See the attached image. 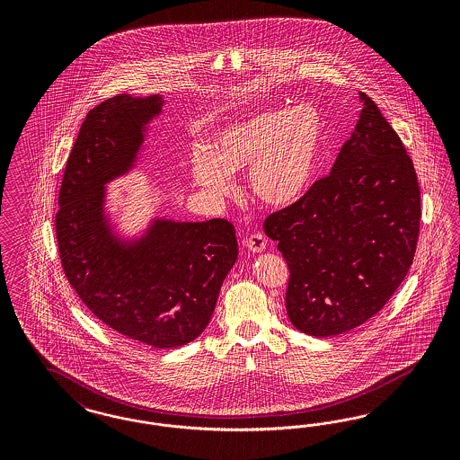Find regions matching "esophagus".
I'll list each match as a JSON object with an SVG mask.
<instances>
[{
  "instance_id": "esophagus-1",
  "label": "esophagus",
  "mask_w": 460,
  "mask_h": 460,
  "mask_svg": "<svg viewBox=\"0 0 460 460\" xmlns=\"http://www.w3.org/2000/svg\"><path fill=\"white\" fill-rule=\"evenodd\" d=\"M244 244H246V248L252 251V252H261V251L266 248L265 234H261V233H254V234H251L250 237H246Z\"/></svg>"
}]
</instances>
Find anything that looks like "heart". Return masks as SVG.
Segmentation results:
<instances>
[{
  "mask_svg": "<svg viewBox=\"0 0 460 460\" xmlns=\"http://www.w3.org/2000/svg\"><path fill=\"white\" fill-rule=\"evenodd\" d=\"M321 141V112L310 104L258 112L219 129L214 148L194 146L192 179L209 199L224 200L234 192L233 173L250 170L252 194L287 206L305 192Z\"/></svg>",
  "mask_w": 460,
  "mask_h": 460,
  "instance_id": "b5f03b06",
  "label": "heart"
}]
</instances>
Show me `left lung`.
<instances>
[{
  "mask_svg": "<svg viewBox=\"0 0 460 460\" xmlns=\"http://www.w3.org/2000/svg\"><path fill=\"white\" fill-rule=\"evenodd\" d=\"M359 98V121L331 173L265 219L290 271L288 319L315 337L348 332L376 315L417 251L413 162L376 102L364 93Z\"/></svg>",
  "mask_w": 460,
  "mask_h": 460,
  "instance_id": "obj_1",
  "label": "left lung"
}]
</instances>
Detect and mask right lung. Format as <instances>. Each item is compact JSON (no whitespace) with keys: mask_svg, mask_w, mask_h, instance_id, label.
<instances>
[{"mask_svg":"<svg viewBox=\"0 0 460 460\" xmlns=\"http://www.w3.org/2000/svg\"><path fill=\"white\" fill-rule=\"evenodd\" d=\"M162 104L160 96L119 94L87 112L60 185L56 234L64 273L84 305L118 334L170 349L208 327L237 241L226 219H156L133 244L112 236L104 183L131 168Z\"/></svg>","mask_w":460,"mask_h":460,"instance_id":"1","label":"right lung"}]
</instances>
